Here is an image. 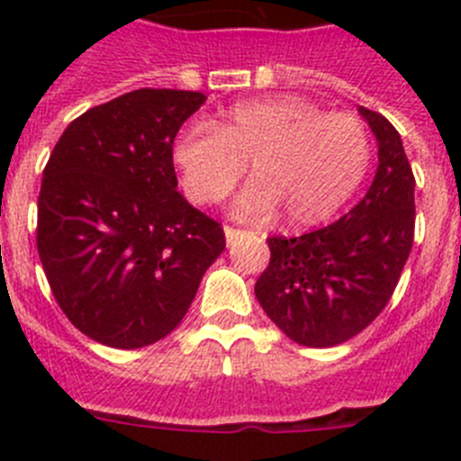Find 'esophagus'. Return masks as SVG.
Listing matches in <instances>:
<instances>
[{"label":"esophagus","mask_w":461,"mask_h":461,"mask_svg":"<svg viewBox=\"0 0 461 461\" xmlns=\"http://www.w3.org/2000/svg\"><path fill=\"white\" fill-rule=\"evenodd\" d=\"M223 233H226V242H228V244H233L235 240H238V238H242V235H244V230H242V228L226 226V228H223Z\"/></svg>","instance_id":"34e87169"}]
</instances>
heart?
I'll return each instance as SVG.
<instances>
[{
    "instance_id": "1",
    "label": "heart",
    "mask_w": 461,
    "mask_h": 461,
    "mask_svg": "<svg viewBox=\"0 0 461 461\" xmlns=\"http://www.w3.org/2000/svg\"><path fill=\"white\" fill-rule=\"evenodd\" d=\"M372 154L365 122L348 113H325L303 96L240 104L214 129H182L173 145L191 201L221 203L249 164L254 182L235 210L244 217H270L279 207L293 226H316L337 214L367 177Z\"/></svg>"
}]
</instances>
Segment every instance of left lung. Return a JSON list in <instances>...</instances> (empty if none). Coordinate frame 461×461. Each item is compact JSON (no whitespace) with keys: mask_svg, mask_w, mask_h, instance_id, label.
Here are the masks:
<instances>
[{"mask_svg":"<svg viewBox=\"0 0 461 461\" xmlns=\"http://www.w3.org/2000/svg\"><path fill=\"white\" fill-rule=\"evenodd\" d=\"M378 140L367 195L348 214L300 238H267L270 266L256 297L272 323L312 348L337 346L367 328L390 303L415 230V177L397 129L360 108Z\"/></svg>","mask_w":461,"mask_h":461,"instance_id":"8db88e82","label":"left lung"}]
</instances>
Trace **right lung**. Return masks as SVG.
I'll use <instances>...</instances> for the list:
<instances>
[{
	"instance_id": "obj_1",
	"label": "right lung",
	"mask_w": 461,
	"mask_h": 461,
	"mask_svg": "<svg viewBox=\"0 0 461 461\" xmlns=\"http://www.w3.org/2000/svg\"><path fill=\"white\" fill-rule=\"evenodd\" d=\"M205 99L133 89L76 117L48 158L36 249L57 304L89 339H164L226 249L221 223L185 201L173 166L175 136Z\"/></svg>"
}]
</instances>
